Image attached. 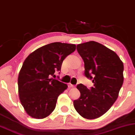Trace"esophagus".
<instances>
[{
  "label": "esophagus",
  "instance_id": "34e87169",
  "mask_svg": "<svg viewBox=\"0 0 135 135\" xmlns=\"http://www.w3.org/2000/svg\"><path fill=\"white\" fill-rule=\"evenodd\" d=\"M74 87V85H72V84H70V83L69 84V87H70L71 88V87Z\"/></svg>",
  "mask_w": 135,
  "mask_h": 135
}]
</instances>
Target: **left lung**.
<instances>
[{
  "mask_svg": "<svg viewBox=\"0 0 135 135\" xmlns=\"http://www.w3.org/2000/svg\"><path fill=\"white\" fill-rule=\"evenodd\" d=\"M77 50L84 60V75L94 85L88 89L78 84L80 96L74 100V105L83 118L95 119L105 114L118 98L124 80L123 63L114 51L95 41L77 45Z\"/></svg>",
  "mask_w": 135,
  "mask_h": 135,
  "instance_id": "left-lung-1",
  "label": "left lung"
}]
</instances>
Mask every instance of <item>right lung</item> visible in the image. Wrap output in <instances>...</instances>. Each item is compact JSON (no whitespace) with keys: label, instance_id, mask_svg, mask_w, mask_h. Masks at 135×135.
<instances>
[{"label":"right lung","instance_id":"1","mask_svg":"<svg viewBox=\"0 0 135 135\" xmlns=\"http://www.w3.org/2000/svg\"><path fill=\"white\" fill-rule=\"evenodd\" d=\"M76 49L74 44L60 42L38 48L24 60L18 77L19 95L27 114L36 119L50 115L58 97L67 85L53 79L61 71L63 61Z\"/></svg>","mask_w":135,"mask_h":135}]
</instances>
